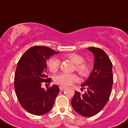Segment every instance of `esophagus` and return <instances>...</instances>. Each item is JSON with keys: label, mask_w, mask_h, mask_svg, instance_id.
Wrapping results in <instances>:
<instances>
[{"label": "esophagus", "mask_w": 128, "mask_h": 128, "mask_svg": "<svg viewBox=\"0 0 128 128\" xmlns=\"http://www.w3.org/2000/svg\"><path fill=\"white\" fill-rule=\"evenodd\" d=\"M59 88H60V90H63L65 89L66 88L64 87V86H59Z\"/></svg>", "instance_id": "1"}]
</instances>
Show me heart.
Segmentation results:
<instances>
[{
  "label": "heart",
  "instance_id": "1",
  "mask_svg": "<svg viewBox=\"0 0 128 128\" xmlns=\"http://www.w3.org/2000/svg\"><path fill=\"white\" fill-rule=\"evenodd\" d=\"M64 57L70 60L75 64V69L83 77L89 75L90 72V66L87 62L84 61V58L82 55L77 53H69L66 54ZM60 60L56 58H51L48 60L47 66L51 72H56L60 67ZM54 81L56 84L62 86H68L73 83L78 82V77L76 74H60L56 76Z\"/></svg>",
  "mask_w": 128,
  "mask_h": 128
}]
</instances>
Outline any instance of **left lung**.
I'll return each instance as SVG.
<instances>
[{
  "mask_svg": "<svg viewBox=\"0 0 128 128\" xmlns=\"http://www.w3.org/2000/svg\"><path fill=\"white\" fill-rule=\"evenodd\" d=\"M94 56V68L89 78L81 85L87 92L75 91L71 104L74 110L84 117H91L101 111L108 101L113 84L112 63L104 51L96 47L88 48Z\"/></svg>",
  "mask_w": 128,
  "mask_h": 128,
  "instance_id": "8db88e82",
  "label": "left lung"
}]
</instances>
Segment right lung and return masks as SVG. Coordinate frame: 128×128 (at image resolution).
Instances as JSON below:
<instances>
[{
	"label": "right lung",
	"mask_w": 128,
	"mask_h": 128,
	"mask_svg": "<svg viewBox=\"0 0 128 128\" xmlns=\"http://www.w3.org/2000/svg\"><path fill=\"white\" fill-rule=\"evenodd\" d=\"M58 53L47 46H34L26 51L18 62L14 75L15 92L22 107L32 114L48 113L60 92L57 85L47 90L41 87L43 82H51L46 75V61Z\"/></svg>",
	"instance_id": "1"
}]
</instances>
